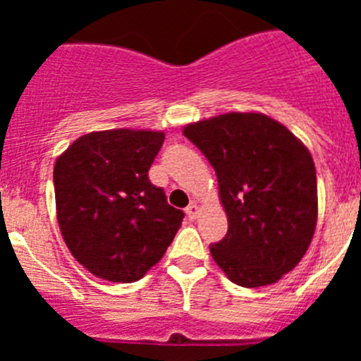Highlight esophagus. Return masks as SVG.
I'll use <instances>...</instances> for the list:
<instances>
[{"label":"esophagus","mask_w":361,"mask_h":361,"mask_svg":"<svg viewBox=\"0 0 361 361\" xmlns=\"http://www.w3.org/2000/svg\"><path fill=\"white\" fill-rule=\"evenodd\" d=\"M199 213H200V209H199V206H197L195 202H191L190 206H188V208H186V215L190 216L191 220L197 219V216H199Z\"/></svg>","instance_id":"34e87169"}]
</instances>
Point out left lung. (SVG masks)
Returning a JSON list of instances; mask_svg holds the SVG:
<instances>
[{
  "label": "left lung",
  "instance_id": "left-lung-1",
  "mask_svg": "<svg viewBox=\"0 0 361 361\" xmlns=\"http://www.w3.org/2000/svg\"><path fill=\"white\" fill-rule=\"evenodd\" d=\"M219 178L228 233L209 251L228 279L262 288L298 266L318 219L311 153L279 121L231 111L183 130Z\"/></svg>",
  "mask_w": 361,
  "mask_h": 361
}]
</instances>
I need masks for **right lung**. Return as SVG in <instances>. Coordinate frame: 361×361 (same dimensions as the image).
Segmentation results:
<instances>
[{"instance_id":"right-lung-1","label":"right lung","mask_w":361,"mask_h":361,"mask_svg":"<svg viewBox=\"0 0 361 361\" xmlns=\"http://www.w3.org/2000/svg\"><path fill=\"white\" fill-rule=\"evenodd\" d=\"M162 142V132L104 130L79 137L57 157L59 229L73 258L99 279L141 280L183 224L184 213L148 178Z\"/></svg>"}]
</instances>
